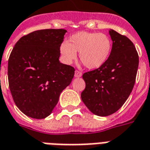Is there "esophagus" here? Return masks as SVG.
<instances>
[{"label": "esophagus", "instance_id": "esophagus-1", "mask_svg": "<svg viewBox=\"0 0 150 150\" xmlns=\"http://www.w3.org/2000/svg\"><path fill=\"white\" fill-rule=\"evenodd\" d=\"M82 76V72L79 71H75V78H79Z\"/></svg>", "mask_w": 150, "mask_h": 150}]
</instances>
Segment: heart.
<instances>
[{
	"label": "heart",
	"instance_id": "heart-1",
	"mask_svg": "<svg viewBox=\"0 0 150 150\" xmlns=\"http://www.w3.org/2000/svg\"><path fill=\"white\" fill-rule=\"evenodd\" d=\"M60 54L66 64H71L77 57L90 69L98 68L108 60L112 50V43L105 34L90 32H79L72 35L69 41L60 45Z\"/></svg>",
	"mask_w": 150,
	"mask_h": 150
}]
</instances>
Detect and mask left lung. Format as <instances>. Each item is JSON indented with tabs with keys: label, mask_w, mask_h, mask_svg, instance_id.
Segmentation results:
<instances>
[{
	"label": "left lung",
	"mask_w": 150,
	"mask_h": 150,
	"mask_svg": "<svg viewBox=\"0 0 150 150\" xmlns=\"http://www.w3.org/2000/svg\"><path fill=\"white\" fill-rule=\"evenodd\" d=\"M112 50L103 66L84 73L86 87L81 98L94 115L106 117L122 107L130 95L137 75L139 58L132 41L110 29Z\"/></svg>",
	"instance_id": "1"
}]
</instances>
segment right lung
Masks as SVG:
<instances>
[{
    "label": "right lung",
    "instance_id": "1",
    "mask_svg": "<svg viewBox=\"0 0 150 150\" xmlns=\"http://www.w3.org/2000/svg\"><path fill=\"white\" fill-rule=\"evenodd\" d=\"M66 33L65 29L35 31L20 39L11 52L10 91L16 106L28 117L49 116L61 92L71 83L75 69L59 60Z\"/></svg>",
    "mask_w": 150,
    "mask_h": 150
}]
</instances>
